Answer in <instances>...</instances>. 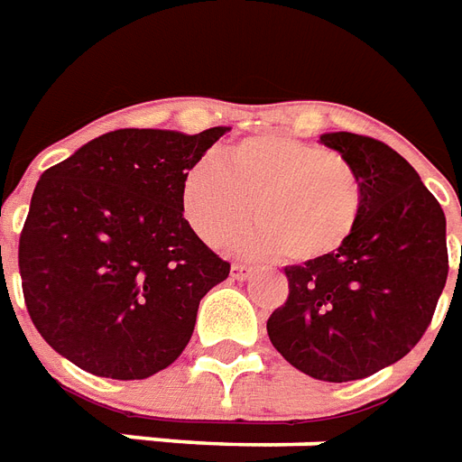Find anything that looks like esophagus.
Listing matches in <instances>:
<instances>
[{"label":"esophagus","instance_id":"34e87169","mask_svg":"<svg viewBox=\"0 0 462 462\" xmlns=\"http://www.w3.org/2000/svg\"><path fill=\"white\" fill-rule=\"evenodd\" d=\"M251 273H254V268L246 266V263H234V266H231V276L238 278V281H246Z\"/></svg>","mask_w":462,"mask_h":462}]
</instances>
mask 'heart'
Segmentation results:
<instances>
[{
	"label": "heart",
	"mask_w": 462,
	"mask_h": 462,
	"mask_svg": "<svg viewBox=\"0 0 462 462\" xmlns=\"http://www.w3.org/2000/svg\"><path fill=\"white\" fill-rule=\"evenodd\" d=\"M181 214L206 244L234 238L246 254L289 263L319 261L348 244L365 206V186L346 156L289 134H254L199 159L184 173Z\"/></svg>",
	"instance_id": "obj_1"
}]
</instances>
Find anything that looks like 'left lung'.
Masks as SVG:
<instances>
[{
	"instance_id": "left-lung-1",
	"label": "left lung",
	"mask_w": 462,
	"mask_h": 462,
	"mask_svg": "<svg viewBox=\"0 0 462 462\" xmlns=\"http://www.w3.org/2000/svg\"><path fill=\"white\" fill-rule=\"evenodd\" d=\"M320 143L361 173V224L336 254L286 268L289 299L266 330L310 378L361 381L401 361L430 326L448 278L446 214L388 143L351 132Z\"/></svg>"
}]
</instances>
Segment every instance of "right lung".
<instances>
[{
	"label": "right lung",
	"mask_w": 462,
	"mask_h": 462,
	"mask_svg": "<svg viewBox=\"0 0 462 462\" xmlns=\"http://www.w3.org/2000/svg\"><path fill=\"white\" fill-rule=\"evenodd\" d=\"M228 126L116 129L42 173L19 236L32 323L81 371L142 381L171 365L231 263L181 214L184 173Z\"/></svg>",
	"instance_id": "obj_1"
}]
</instances>
